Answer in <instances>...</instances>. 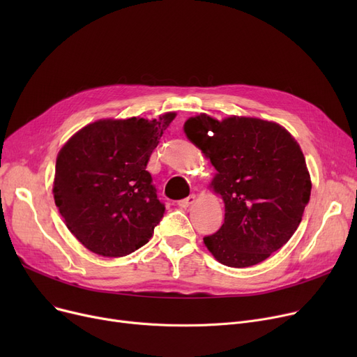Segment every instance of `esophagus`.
I'll list each match as a JSON object with an SVG mask.
<instances>
[{
  "mask_svg": "<svg viewBox=\"0 0 357 357\" xmlns=\"http://www.w3.org/2000/svg\"><path fill=\"white\" fill-rule=\"evenodd\" d=\"M194 201H195V195L191 194L190 197H186V198L178 201V205H179V207H182V208H186V207H190L191 204H194Z\"/></svg>",
  "mask_w": 357,
  "mask_h": 357,
  "instance_id": "obj_1",
  "label": "esophagus"
}]
</instances>
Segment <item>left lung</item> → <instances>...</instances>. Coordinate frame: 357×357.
<instances>
[{"instance_id": "obj_1", "label": "left lung", "mask_w": 357, "mask_h": 357, "mask_svg": "<svg viewBox=\"0 0 357 357\" xmlns=\"http://www.w3.org/2000/svg\"><path fill=\"white\" fill-rule=\"evenodd\" d=\"M185 135L215 167L213 190L226 207L224 224L204 237L220 264L248 268L292 237L311 195L303 150L282 126L231 116L191 117Z\"/></svg>"}]
</instances>
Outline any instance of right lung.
<instances>
[{
  "mask_svg": "<svg viewBox=\"0 0 357 357\" xmlns=\"http://www.w3.org/2000/svg\"><path fill=\"white\" fill-rule=\"evenodd\" d=\"M98 120L81 128L56 159L53 197L66 227L100 256L140 249L160 222L165 205L146 171L163 131L175 119Z\"/></svg>",
  "mask_w": 357,
  "mask_h": 357,
  "instance_id": "1",
  "label": "right lung"
}]
</instances>
